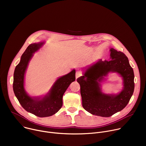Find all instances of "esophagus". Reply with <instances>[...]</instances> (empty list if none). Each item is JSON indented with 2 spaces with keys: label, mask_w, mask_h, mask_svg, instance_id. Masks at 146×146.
I'll return each instance as SVG.
<instances>
[{
  "label": "esophagus",
  "mask_w": 146,
  "mask_h": 146,
  "mask_svg": "<svg viewBox=\"0 0 146 146\" xmlns=\"http://www.w3.org/2000/svg\"><path fill=\"white\" fill-rule=\"evenodd\" d=\"M81 75H82L81 72H80V71H77V72H76V79L80 77Z\"/></svg>",
  "instance_id": "34e87169"
}]
</instances>
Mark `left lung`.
Instances as JSON below:
<instances>
[{"instance_id":"1","label":"left lung","mask_w":146,"mask_h":146,"mask_svg":"<svg viewBox=\"0 0 146 146\" xmlns=\"http://www.w3.org/2000/svg\"><path fill=\"white\" fill-rule=\"evenodd\" d=\"M109 60L99 59L82 69L77 79L80 85L82 107L90 113L109 117L125 108L135 88L134 73L129 60L123 52L111 48ZM110 72H116L123 80V87L118 94L102 92L101 83Z\"/></svg>"}]
</instances>
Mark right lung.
Wrapping results in <instances>:
<instances>
[{"instance_id": "obj_1", "label": "right lung", "mask_w": 146, "mask_h": 146, "mask_svg": "<svg viewBox=\"0 0 146 146\" xmlns=\"http://www.w3.org/2000/svg\"><path fill=\"white\" fill-rule=\"evenodd\" d=\"M45 44L44 41L30 44L21 58L14 73L13 91L21 105L28 112L39 117L51 116L62 106L63 95L71 83L75 81L76 70L59 77L54 82L49 91L44 95L31 96L25 89V75L33 54Z\"/></svg>"}]
</instances>
